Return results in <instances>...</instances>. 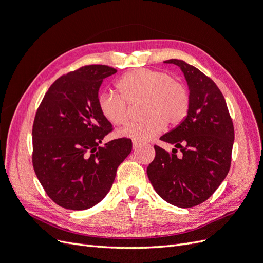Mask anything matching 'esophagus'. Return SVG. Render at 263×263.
I'll return each mask as SVG.
<instances>
[{
    "mask_svg": "<svg viewBox=\"0 0 263 263\" xmlns=\"http://www.w3.org/2000/svg\"><path fill=\"white\" fill-rule=\"evenodd\" d=\"M140 146H141V142H140V141L133 139V148H134V149H137V148H139Z\"/></svg>",
    "mask_w": 263,
    "mask_h": 263,
    "instance_id": "esophagus-1",
    "label": "esophagus"
}]
</instances>
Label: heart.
<instances>
[{
  "instance_id": "b5f03b06",
  "label": "heart",
  "mask_w": 263,
  "mask_h": 263,
  "mask_svg": "<svg viewBox=\"0 0 263 263\" xmlns=\"http://www.w3.org/2000/svg\"><path fill=\"white\" fill-rule=\"evenodd\" d=\"M119 95L112 91L99 97L100 112L114 126L129 121L130 105L142 103L139 122L119 130L121 137L146 141L160 134L168 123L177 126L183 122L190 108V95L184 84L162 71L139 68L124 74L116 83Z\"/></svg>"
}]
</instances>
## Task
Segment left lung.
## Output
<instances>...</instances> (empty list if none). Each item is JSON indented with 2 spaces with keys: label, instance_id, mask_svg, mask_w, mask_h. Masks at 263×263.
Wrapping results in <instances>:
<instances>
[{
  "label": "left lung",
  "instance_id": "1",
  "mask_svg": "<svg viewBox=\"0 0 263 263\" xmlns=\"http://www.w3.org/2000/svg\"><path fill=\"white\" fill-rule=\"evenodd\" d=\"M182 70L190 90L186 117L160 137L180 148L169 154L155 145L147 168L149 181L165 202L182 209L205 202L224 181L232 163L235 130L224 95L211 78L183 60L170 59Z\"/></svg>",
  "mask_w": 263,
  "mask_h": 263
}]
</instances>
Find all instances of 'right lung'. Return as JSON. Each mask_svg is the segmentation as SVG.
I'll return each instance as SVG.
<instances>
[{"mask_svg":"<svg viewBox=\"0 0 263 263\" xmlns=\"http://www.w3.org/2000/svg\"><path fill=\"white\" fill-rule=\"evenodd\" d=\"M116 71L90 65L61 76L36 112L34 171L47 195L63 209L86 210L101 202L132 151V140L126 137L100 146L113 127L100 112L99 90Z\"/></svg>","mask_w":263,"mask_h":263,"instance_id":"1","label":"right lung"}]
</instances>
